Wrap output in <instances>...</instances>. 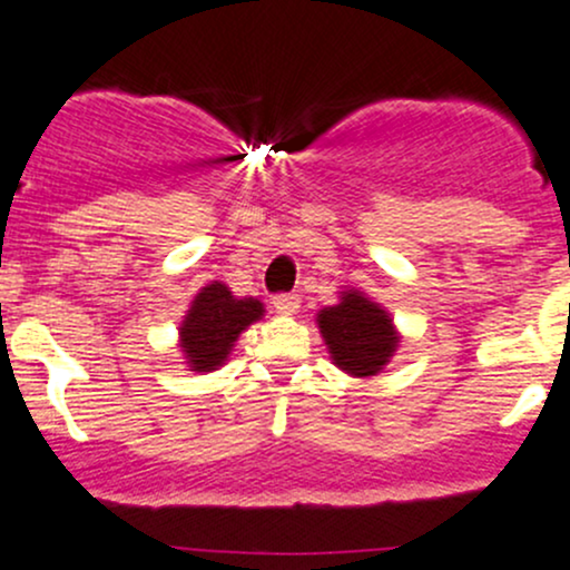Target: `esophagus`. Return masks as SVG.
<instances>
[{
	"instance_id": "esophagus-1",
	"label": "esophagus",
	"mask_w": 570,
	"mask_h": 570,
	"mask_svg": "<svg viewBox=\"0 0 570 570\" xmlns=\"http://www.w3.org/2000/svg\"><path fill=\"white\" fill-rule=\"evenodd\" d=\"M273 307H276L281 316H292L299 307V294H276L273 297Z\"/></svg>"
}]
</instances>
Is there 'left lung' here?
Masks as SVG:
<instances>
[{"label": "left lung", "instance_id": "1", "mask_svg": "<svg viewBox=\"0 0 570 570\" xmlns=\"http://www.w3.org/2000/svg\"><path fill=\"white\" fill-rule=\"evenodd\" d=\"M316 324L332 364L353 377L377 375L399 345L389 313L358 289H345L337 305L318 311Z\"/></svg>", "mask_w": 570, "mask_h": 570}]
</instances>
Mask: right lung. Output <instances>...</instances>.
Segmentation results:
<instances>
[{
	"mask_svg": "<svg viewBox=\"0 0 570 570\" xmlns=\"http://www.w3.org/2000/svg\"><path fill=\"white\" fill-rule=\"evenodd\" d=\"M265 316L254 297H235L222 281H212L195 294L185 322L179 326V348L193 372H212L230 356L235 340Z\"/></svg>",
	"mask_w": 570,
	"mask_h": 570,
	"instance_id": "obj_1",
	"label": "right lung"
}]
</instances>
